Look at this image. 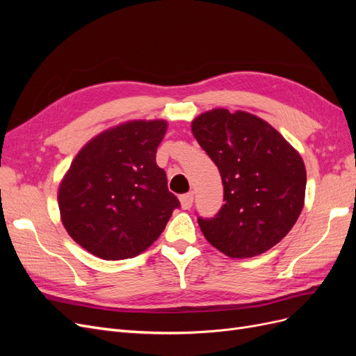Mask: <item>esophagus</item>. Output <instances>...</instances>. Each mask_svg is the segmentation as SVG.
I'll return each mask as SVG.
<instances>
[{"instance_id": "esophagus-1", "label": "esophagus", "mask_w": 356, "mask_h": 356, "mask_svg": "<svg viewBox=\"0 0 356 356\" xmlns=\"http://www.w3.org/2000/svg\"><path fill=\"white\" fill-rule=\"evenodd\" d=\"M193 199H195V196H193V193H187V195H182L179 197L181 208L182 209H190L191 204H193Z\"/></svg>"}]
</instances>
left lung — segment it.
I'll list each match as a JSON object with an SVG mask.
<instances>
[{"mask_svg":"<svg viewBox=\"0 0 356 356\" xmlns=\"http://www.w3.org/2000/svg\"><path fill=\"white\" fill-rule=\"evenodd\" d=\"M191 131L224 186L225 203L218 213L197 218L203 236L230 258L268 251L303 209V159L275 127L245 111H207L193 120Z\"/></svg>","mask_w":356,"mask_h":356,"instance_id":"obj_1","label":"left lung"}]
</instances>
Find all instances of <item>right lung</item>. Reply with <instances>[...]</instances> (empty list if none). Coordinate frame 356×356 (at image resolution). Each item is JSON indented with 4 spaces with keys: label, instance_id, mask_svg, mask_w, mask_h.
<instances>
[{
    "label": "right lung",
    "instance_id": "1",
    "mask_svg": "<svg viewBox=\"0 0 356 356\" xmlns=\"http://www.w3.org/2000/svg\"><path fill=\"white\" fill-rule=\"evenodd\" d=\"M165 120H134L86 144L63 177L59 211L63 227L102 260H124L157 241L179 200L156 163Z\"/></svg>",
    "mask_w": 356,
    "mask_h": 356
}]
</instances>
